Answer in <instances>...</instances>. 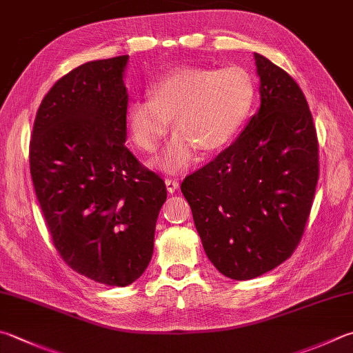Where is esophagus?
Instances as JSON below:
<instances>
[{"label": "esophagus", "mask_w": 353, "mask_h": 353, "mask_svg": "<svg viewBox=\"0 0 353 353\" xmlns=\"http://www.w3.org/2000/svg\"><path fill=\"white\" fill-rule=\"evenodd\" d=\"M178 185L179 183L175 178H165V188H168V192H170V194H174V192L178 189Z\"/></svg>", "instance_id": "34e87169"}]
</instances>
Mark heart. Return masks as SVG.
<instances>
[{"label":"heart","instance_id":"obj_1","mask_svg":"<svg viewBox=\"0 0 353 353\" xmlns=\"http://www.w3.org/2000/svg\"><path fill=\"white\" fill-rule=\"evenodd\" d=\"M254 101V81L241 68H181L159 77L150 97L132 99L125 121L132 143L154 154L172 119L176 132L158 164L179 172L194 161L198 148L212 152L228 144L248 119Z\"/></svg>","mask_w":353,"mask_h":353}]
</instances>
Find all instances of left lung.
Segmentation results:
<instances>
[{
    "label": "left lung",
    "mask_w": 353,
    "mask_h": 353,
    "mask_svg": "<svg viewBox=\"0 0 353 353\" xmlns=\"http://www.w3.org/2000/svg\"><path fill=\"white\" fill-rule=\"evenodd\" d=\"M255 63L259 110L229 148L181 183L205 254L239 281L294 254L320 175L316 129L300 85L259 53Z\"/></svg>",
    "instance_id": "1"
}]
</instances>
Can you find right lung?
<instances>
[{
	"label": "right lung",
	"mask_w": 353,
	"mask_h": 353,
	"mask_svg": "<svg viewBox=\"0 0 353 353\" xmlns=\"http://www.w3.org/2000/svg\"><path fill=\"white\" fill-rule=\"evenodd\" d=\"M129 57L98 59L59 78L33 123L29 161L52 243L70 269L124 288L154 254L168 190L125 148Z\"/></svg>",
	"instance_id": "add662e5"
}]
</instances>
